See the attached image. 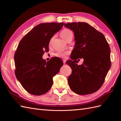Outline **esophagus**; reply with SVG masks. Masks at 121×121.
I'll list each match as a JSON object with an SVG mask.
<instances>
[{
    "label": "esophagus",
    "mask_w": 121,
    "mask_h": 121,
    "mask_svg": "<svg viewBox=\"0 0 121 121\" xmlns=\"http://www.w3.org/2000/svg\"><path fill=\"white\" fill-rule=\"evenodd\" d=\"M63 63H64V64H65V61H66V60H63Z\"/></svg>",
    "instance_id": "esophagus-1"
}]
</instances>
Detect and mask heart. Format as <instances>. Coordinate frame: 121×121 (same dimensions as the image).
Segmentation results:
<instances>
[{
  "mask_svg": "<svg viewBox=\"0 0 121 121\" xmlns=\"http://www.w3.org/2000/svg\"><path fill=\"white\" fill-rule=\"evenodd\" d=\"M60 36L65 40L67 41L69 38H70L71 36H73V33L72 31L70 30H69V29H65L64 30H62L61 32H60ZM51 41H52V40H50V43H51ZM69 54V51L59 50L57 51L56 52V53H55V56L60 58H65Z\"/></svg>",
  "mask_w": 121,
  "mask_h": 121,
  "instance_id": "obj_1",
  "label": "heart"
}]
</instances>
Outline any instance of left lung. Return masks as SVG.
I'll return each mask as SVG.
<instances>
[{
	"label": "left lung",
	"instance_id": "8db88e82",
	"mask_svg": "<svg viewBox=\"0 0 121 121\" xmlns=\"http://www.w3.org/2000/svg\"><path fill=\"white\" fill-rule=\"evenodd\" d=\"M74 33L75 45L72 60L66 64L72 69L68 83L71 90L80 95L95 92L102 85L111 67V49L104 34L85 22L65 24ZM84 61L78 65L76 60Z\"/></svg>",
	"mask_w": 121,
	"mask_h": 121
}]
</instances>
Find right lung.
<instances>
[{
	"label": "right lung",
	"mask_w": 121,
	"mask_h": 121,
	"mask_svg": "<svg viewBox=\"0 0 121 121\" xmlns=\"http://www.w3.org/2000/svg\"><path fill=\"white\" fill-rule=\"evenodd\" d=\"M64 23H41L22 39L14 53V73L22 86L34 95H41L49 90L52 78L63 65L61 59L53 57L47 62L42 58L48 52L49 41L63 27Z\"/></svg>",
	"instance_id": "right-lung-1"
}]
</instances>
